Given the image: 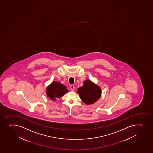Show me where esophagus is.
<instances>
[{"label":"esophagus","mask_w":153,"mask_h":153,"mask_svg":"<svg viewBox=\"0 0 153 153\" xmlns=\"http://www.w3.org/2000/svg\"><path fill=\"white\" fill-rule=\"evenodd\" d=\"M74 88H75V87H74V85H71V86H70V89H71V90H74Z\"/></svg>","instance_id":"obj_1"}]
</instances>
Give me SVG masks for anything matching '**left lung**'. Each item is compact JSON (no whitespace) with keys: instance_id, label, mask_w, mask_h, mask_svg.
<instances>
[{"instance_id":"left-lung-1","label":"left lung","mask_w":153,"mask_h":153,"mask_svg":"<svg viewBox=\"0 0 153 153\" xmlns=\"http://www.w3.org/2000/svg\"><path fill=\"white\" fill-rule=\"evenodd\" d=\"M77 91L81 99L87 105L94 103L101 97L100 87L90 80L84 81L83 85L78 88Z\"/></svg>"}]
</instances>
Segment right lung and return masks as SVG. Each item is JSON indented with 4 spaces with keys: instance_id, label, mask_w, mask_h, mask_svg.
Wrapping results in <instances>:
<instances>
[{
    "instance_id": "add662e5",
    "label": "right lung",
    "mask_w": 153,
    "mask_h": 153,
    "mask_svg": "<svg viewBox=\"0 0 153 153\" xmlns=\"http://www.w3.org/2000/svg\"><path fill=\"white\" fill-rule=\"evenodd\" d=\"M68 92L66 87L63 84L59 82L53 81L47 87L46 95L51 100L55 101L57 98L62 97Z\"/></svg>"
}]
</instances>
